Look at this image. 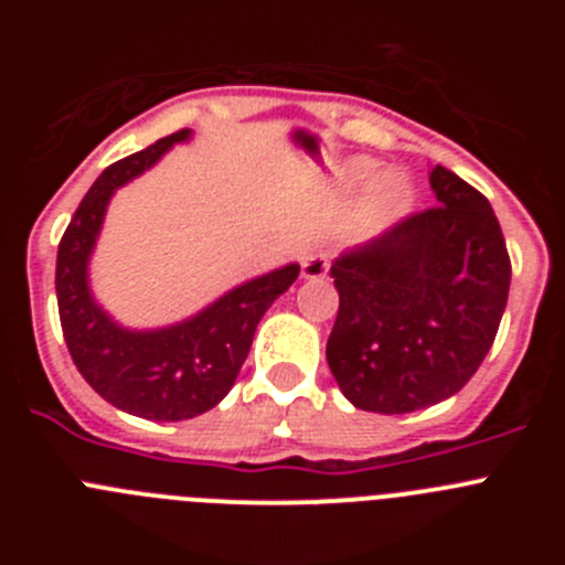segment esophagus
I'll use <instances>...</instances> for the list:
<instances>
[{"label": "esophagus", "mask_w": 565, "mask_h": 565, "mask_svg": "<svg viewBox=\"0 0 565 565\" xmlns=\"http://www.w3.org/2000/svg\"><path fill=\"white\" fill-rule=\"evenodd\" d=\"M328 268H331V259H328V254L311 252L302 257V277L306 279H322L328 274Z\"/></svg>", "instance_id": "1"}]
</instances>
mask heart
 Returning <instances> with one entry per match:
<instances>
[{
	"mask_svg": "<svg viewBox=\"0 0 565 565\" xmlns=\"http://www.w3.org/2000/svg\"><path fill=\"white\" fill-rule=\"evenodd\" d=\"M376 172V163L373 161H353L348 167V181L351 183H364L371 174ZM413 206V186L411 181L404 178L402 172H387L376 181V186L371 189V212L376 217H402L404 212H411Z\"/></svg>",
	"mask_w": 565,
	"mask_h": 565,
	"instance_id": "b5f03b06",
	"label": "heart"
}]
</instances>
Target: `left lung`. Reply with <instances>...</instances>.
Instances as JSON below:
<instances>
[{
    "instance_id": "obj_1",
    "label": "left lung",
    "mask_w": 565,
    "mask_h": 565,
    "mask_svg": "<svg viewBox=\"0 0 565 565\" xmlns=\"http://www.w3.org/2000/svg\"><path fill=\"white\" fill-rule=\"evenodd\" d=\"M438 206L333 259L328 367L359 411H424L456 396L495 342L509 297L501 223L478 189L433 167Z\"/></svg>"
}]
</instances>
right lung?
Here are the masks:
<instances>
[{
	"mask_svg": "<svg viewBox=\"0 0 565 565\" xmlns=\"http://www.w3.org/2000/svg\"><path fill=\"white\" fill-rule=\"evenodd\" d=\"M189 129L167 135L104 169L58 243L56 297L70 356L98 396L149 422H183L221 404L246 362L263 313L299 274L297 263H291L254 277L192 319L154 331L118 326L93 299L87 266L109 198L161 161L174 143L189 141Z\"/></svg>",
	"mask_w": 565,
	"mask_h": 565,
	"instance_id": "add662e5",
	"label": "right lung"
}]
</instances>
